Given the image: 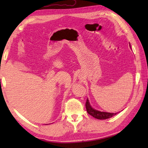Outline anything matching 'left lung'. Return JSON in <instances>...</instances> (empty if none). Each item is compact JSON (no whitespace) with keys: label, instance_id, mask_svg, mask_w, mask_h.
<instances>
[{"label":"left lung","instance_id":"8db88e82","mask_svg":"<svg viewBox=\"0 0 148 148\" xmlns=\"http://www.w3.org/2000/svg\"><path fill=\"white\" fill-rule=\"evenodd\" d=\"M86 109L87 112L89 114L92 116L93 117L95 118L99 119H106L112 117L114 115H116L117 113H110V112H101L97 110L94 109L92 108L90 106L88 99L86 100Z\"/></svg>","mask_w":148,"mask_h":148}]
</instances>
